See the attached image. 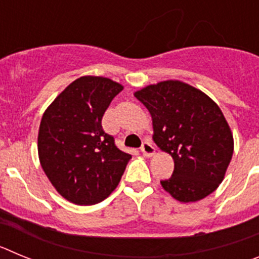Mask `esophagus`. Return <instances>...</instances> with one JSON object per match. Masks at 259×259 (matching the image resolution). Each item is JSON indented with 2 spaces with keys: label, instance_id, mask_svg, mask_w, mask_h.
Here are the masks:
<instances>
[{
  "label": "esophagus",
  "instance_id": "34e87169",
  "mask_svg": "<svg viewBox=\"0 0 259 259\" xmlns=\"http://www.w3.org/2000/svg\"><path fill=\"white\" fill-rule=\"evenodd\" d=\"M140 150L145 157H152V155L155 154V148L153 146V144L150 141H144Z\"/></svg>",
  "mask_w": 259,
  "mask_h": 259
}]
</instances>
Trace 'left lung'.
I'll use <instances>...</instances> for the list:
<instances>
[{"instance_id":"obj_1","label":"left lung","mask_w":259,"mask_h":259,"mask_svg":"<svg viewBox=\"0 0 259 259\" xmlns=\"http://www.w3.org/2000/svg\"><path fill=\"white\" fill-rule=\"evenodd\" d=\"M149 110L153 141L174 159L161 185L180 202H196L223 182L233 136L222 110L207 95L180 80H164L135 92Z\"/></svg>"}]
</instances>
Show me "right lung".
<instances>
[{
    "label": "right lung",
    "mask_w": 259,
    "mask_h": 259,
    "mask_svg": "<svg viewBox=\"0 0 259 259\" xmlns=\"http://www.w3.org/2000/svg\"><path fill=\"white\" fill-rule=\"evenodd\" d=\"M123 91L109 77L74 80L48 106L37 136L38 159L62 197L76 205L101 202L116 188L132 155L102 130V116Z\"/></svg>",
    "instance_id": "add662e5"
}]
</instances>
